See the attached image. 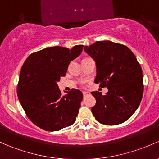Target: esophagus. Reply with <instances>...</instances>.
<instances>
[{"label":"esophagus","mask_w":159,"mask_h":159,"mask_svg":"<svg viewBox=\"0 0 159 159\" xmlns=\"http://www.w3.org/2000/svg\"><path fill=\"white\" fill-rule=\"evenodd\" d=\"M89 94V92H86V91H83V97L85 98V97H87L88 95Z\"/></svg>","instance_id":"esophagus-1"}]
</instances>
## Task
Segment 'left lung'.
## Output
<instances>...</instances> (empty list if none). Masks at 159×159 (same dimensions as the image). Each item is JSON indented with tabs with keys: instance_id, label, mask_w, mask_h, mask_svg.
I'll return each instance as SVG.
<instances>
[{
	"instance_id": "1",
	"label": "left lung",
	"mask_w": 159,
	"mask_h": 159,
	"mask_svg": "<svg viewBox=\"0 0 159 159\" xmlns=\"http://www.w3.org/2000/svg\"><path fill=\"white\" fill-rule=\"evenodd\" d=\"M84 49L96 62L94 82L108 89L105 95L91 92L96 99L91 108L95 119L110 126L124 123L143 98V71L136 56L127 46L110 41H97Z\"/></svg>"
}]
</instances>
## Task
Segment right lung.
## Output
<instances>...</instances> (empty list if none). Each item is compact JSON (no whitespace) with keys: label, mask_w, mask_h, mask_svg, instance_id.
<instances>
[{"label":"right lung","mask_w":159,"mask_h":159,"mask_svg":"<svg viewBox=\"0 0 159 159\" xmlns=\"http://www.w3.org/2000/svg\"><path fill=\"white\" fill-rule=\"evenodd\" d=\"M82 49V45L71 49L46 48L32 53L23 63L17 85L18 99L27 117L38 127L58 131L75 122L82 92L73 88L62 96L57 82L66 76L70 62Z\"/></svg>","instance_id":"add662e5"}]
</instances>
